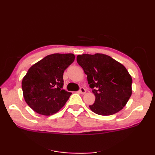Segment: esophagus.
Returning a JSON list of instances; mask_svg holds the SVG:
<instances>
[{"instance_id":"esophagus-1","label":"esophagus","mask_w":155,"mask_h":155,"mask_svg":"<svg viewBox=\"0 0 155 155\" xmlns=\"http://www.w3.org/2000/svg\"><path fill=\"white\" fill-rule=\"evenodd\" d=\"M79 93L81 94H85V93H86V90H85L84 88L81 87L80 88V90H79Z\"/></svg>"}]
</instances>
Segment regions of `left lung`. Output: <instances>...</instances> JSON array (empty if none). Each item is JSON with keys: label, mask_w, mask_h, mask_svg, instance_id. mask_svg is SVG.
Here are the masks:
<instances>
[{"label": "left lung", "mask_w": 155, "mask_h": 155, "mask_svg": "<svg viewBox=\"0 0 155 155\" xmlns=\"http://www.w3.org/2000/svg\"><path fill=\"white\" fill-rule=\"evenodd\" d=\"M77 61L87 75L88 83L95 95L91 110L108 116L123 109L132 94L133 80L127 68L104 54L78 55Z\"/></svg>", "instance_id": "1"}]
</instances>
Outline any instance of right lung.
<instances>
[{
	"mask_svg": "<svg viewBox=\"0 0 155 155\" xmlns=\"http://www.w3.org/2000/svg\"><path fill=\"white\" fill-rule=\"evenodd\" d=\"M73 54H52L33 64L22 81L26 103L40 114L50 116L63 107L71 93L62 89L64 71L74 61Z\"/></svg>",
	"mask_w": 155,
	"mask_h": 155,
	"instance_id": "1",
	"label": "right lung"
}]
</instances>
